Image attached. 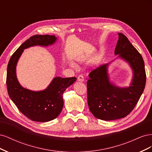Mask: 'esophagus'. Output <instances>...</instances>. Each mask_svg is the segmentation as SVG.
Listing matches in <instances>:
<instances>
[{
    "label": "esophagus",
    "instance_id": "obj_1",
    "mask_svg": "<svg viewBox=\"0 0 152 152\" xmlns=\"http://www.w3.org/2000/svg\"><path fill=\"white\" fill-rule=\"evenodd\" d=\"M77 80L80 82H83L84 81V78L82 75H79L77 78Z\"/></svg>",
    "mask_w": 152,
    "mask_h": 152
}]
</instances>
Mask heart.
I'll return each instance as SVG.
<instances>
[{
	"label": "heart",
	"mask_w": 152,
	"mask_h": 152,
	"mask_svg": "<svg viewBox=\"0 0 152 152\" xmlns=\"http://www.w3.org/2000/svg\"><path fill=\"white\" fill-rule=\"evenodd\" d=\"M86 57H87V56H86V54H84V55H82L81 56H80V58L78 59V61H79V62H82V61L83 60H84V59L86 58ZM70 65L72 66H74V65H73V63H70Z\"/></svg>",
	"instance_id": "1"
}]
</instances>
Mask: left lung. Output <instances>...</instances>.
<instances>
[{"label":"left lung","instance_id":"1","mask_svg":"<svg viewBox=\"0 0 152 152\" xmlns=\"http://www.w3.org/2000/svg\"><path fill=\"white\" fill-rule=\"evenodd\" d=\"M115 49L117 59L128 64L132 79L127 86L121 87L110 78L108 68L115 61L101 66L89 74L87 82V104L91 112L97 118L106 121L124 118L134 109L146 84L145 63L141 55L124 34L118 33Z\"/></svg>","mask_w":152,"mask_h":152}]
</instances>
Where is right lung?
Instances as JSON below:
<instances>
[{"mask_svg":"<svg viewBox=\"0 0 152 152\" xmlns=\"http://www.w3.org/2000/svg\"><path fill=\"white\" fill-rule=\"evenodd\" d=\"M55 35H35L22 44L9 61L6 84L8 94L20 111L30 120L46 122L61 113L64 104L63 94L76 81V77H54L45 89L32 91L23 87L18 80L16 66L24 50L34 46L48 47L56 43Z\"/></svg>","mask_w":152,"mask_h":152,"instance_id":"obj_1","label":"right lung"}]
</instances>
